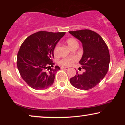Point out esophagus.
<instances>
[{
    "mask_svg": "<svg viewBox=\"0 0 125 125\" xmlns=\"http://www.w3.org/2000/svg\"><path fill=\"white\" fill-rule=\"evenodd\" d=\"M61 69H63V70H67V69H69V67L62 66L61 67Z\"/></svg>",
    "mask_w": 125,
    "mask_h": 125,
    "instance_id": "34e87169",
    "label": "esophagus"
}]
</instances>
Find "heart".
<instances>
[{"mask_svg":"<svg viewBox=\"0 0 125 125\" xmlns=\"http://www.w3.org/2000/svg\"><path fill=\"white\" fill-rule=\"evenodd\" d=\"M66 43L67 46H69L71 49H72L74 46H78V43L76 41V40L74 38H69L67 39ZM58 45H56L54 47L53 50V53L54 56H56L58 54ZM76 59L74 58H63L62 59L59 61V63L62 66H71L75 62Z\"/></svg>","mask_w":125,"mask_h":125,"instance_id":"1","label":"heart"}]
</instances>
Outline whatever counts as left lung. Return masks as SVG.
<instances>
[{"label":"left lung","instance_id":"1","mask_svg":"<svg viewBox=\"0 0 125 125\" xmlns=\"http://www.w3.org/2000/svg\"><path fill=\"white\" fill-rule=\"evenodd\" d=\"M69 33L82 43L83 53L79 63L84 69L82 74L77 72L70 79V82L79 89H90L99 83L108 71L110 63L108 48L102 37L94 31L84 29Z\"/></svg>","mask_w":125,"mask_h":125}]
</instances>
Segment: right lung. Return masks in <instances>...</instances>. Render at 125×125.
I'll use <instances>...</instances> for the list:
<instances>
[{"instance_id": "obj_1", "label": "right lung", "mask_w": 125, "mask_h": 125, "mask_svg": "<svg viewBox=\"0 0 125 125\" xmlns=\"http://www.w3.org/2000/svg\"><path fill=\"white\" fill-rule=\"evenodd\" d=\"M65 32L40 31L28 37L21 44L17 56V66L23 79L31 88L43 90L53 83L60 67L52 59L53 50ZM50 70H49V69Z\"/></svg>"}]
</instances>
